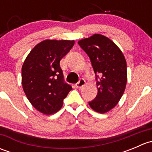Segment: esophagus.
Returning <instances> with one entry per match:
<instances>
[{"mask_svg":"<svg viewBox=\"0 0 152 152\" xmlns=\"http://www.w3.org/2000/svg\"><path fill=\"white\" fill-rule=\"evenodd\" d=\"M85 84H86V82H85V79H81L80 80H79V82L76 83V87H77V88H82V87H83L85 85Z\"/></svg>","mask_w":152,"mask_h":152,"instance_id":"1","label":"esophagus"}]
</instances>
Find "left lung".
<instances>
[{"label": "left lung", "instance_id": "8db88e82", "mask_svg": "<svg viewBox=\"0 0 152 152\" xmlns=\"http://www.w3.org/2000/svg\"><path fill=\"white\" fill-rule=\"evenodd\" d=\"M78 44L90 57L97 81V96L89 105L98 113H107L118 104L125 90L127 82L125 57L111 39L99 34L81 39Z\"/></svg>", "mask_w": 152, "mask_h": 152}]
</instances>
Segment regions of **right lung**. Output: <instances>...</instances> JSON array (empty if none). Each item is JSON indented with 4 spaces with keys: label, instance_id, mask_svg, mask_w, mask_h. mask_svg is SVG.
I'll list each match as a JSON object with an SVG mask.
<instances>
[{
    "label": "right lung",
    "instance_id": "right-lung-1",
    "mask_svg": "<svg viewBox=\"0 0 152 152\" xmlns=\"http://www.w3.org/2000/svg\"><path fill=\"white\" fill-rule=\"evenodd\" d=\"M74 40L45 39L36 45L23 62L22 85L27 99L45 115L59 111L72 87L64 80L59 65Z\"/></svg>",
    "mask_w": 152,
    "mask_h": 152
}]
</instances>
